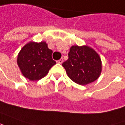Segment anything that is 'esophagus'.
<instances>
[{
  "label": "esophagus",
  "mask_w": 125,
  "mask_h": 125,
  "mask_svg": "<svg viewBox=\"0 0 125 125\" xmlns=\"http://www.w3.org/2000/svg\"><path fill=\"white\" fill-rule=\"evenodd\" d=\"M63 61V60L62 58H61V59H59L58 61H57V62L59 63H62Z\"/></svg>",
  "instance_id": "obj_1"
}]
</instances>
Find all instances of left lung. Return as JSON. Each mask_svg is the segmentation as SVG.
Masks as SVG:
<instances>
[{
  "label": "left lung",
  "instance_id": "left-lung-1",
  "mask_svg": "<svg viewBox=\"0 0 125 125\" xmlns=\"http://www.w3.org/2000/svg\"><path fill=\"white\" fill-rule=\"evenodd\" d=\"M62 66L70 79L81 85L96 80L102 68L99 55L87 46H73L68 52V59Z\"/></svg>",
  "mask_w": 125,
  "mask_h": 125
}]
</instances>
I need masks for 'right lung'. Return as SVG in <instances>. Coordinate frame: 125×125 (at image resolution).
Masks as SVG:
<instances>
[{
	"label": "right lung",
	"instance_id": "1",
	"mask_svg": "<svg viewBox=\"0 0 125 125\" xmlns=\"http://www.w3.org/2000/svg\"><path fill=\"white\" fill-rule=\"evenodd\" d=\"M52 53L45 42L28 43L21 49L17 60L22 74L30 81L40 80L45 77L56 63Z\"/></svg>",
	"mask_w": 125,
	"mask_h": 125
}]
</instances>
